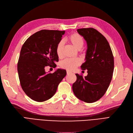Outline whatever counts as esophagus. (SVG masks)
<instances>
[{
	"label": "esophagus",
	"mask_w": 133,
	"mask_h": 133,
	"mask_svg": "<svg viewBox=\"0 0 133 133\" xmlns=\"http://www.w3.org/2000/svg\"><path fill=\"white\" fill-rule=\"evenodd\" d=\"M72 72H70V71H68V70H67L66 71V74H67V75H70V74H71Z\"/></svg>",
	"instance_id": "obj_1"
}]
</instances>
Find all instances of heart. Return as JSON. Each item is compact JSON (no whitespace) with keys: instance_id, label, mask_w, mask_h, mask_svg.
I'll use <instances>...</instances> for the list:
<instances>
[{"instance_id":"obj_1","label":"heart","mask_w":133,"mask_h":133,"mask_svg":"<svg viewBox=\"0 0 133 133\" xmlns=\"http://www.w3.org/2000/svg\"><path fill=\"white\" fill-rule=\"evenodd\" d=\"M69 42L77 50H80L84 45V40L82 37L77 33L71 34L68 38ZM63 42L61 41L56 47V54L58 57L61 58L63 56ZM81 61L78 58L75 59H65L61 63V66L68 70H72L80 65Z\"/></svg>"}]
</instances>
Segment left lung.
<instances>
[{
  "instance_id": "8db88e82",
  "label": "left lung",
  "mask_w": 133,
  "mask_h": 133,
  "mask_svg": "<svg viewBox=\"0 0 133 133\" xmlns=\"http://www.w3.org/2000/svg\"><path fill=\"white\" fill-rule=\"evenodd\" d=\"M87 42L85 62L81 69H87L88 75L83 77L76 74L77 79L72 84L75 96L83 102H97L107 92L112 78L114 59L108 40L93 28L77 30Z\"/></svg>"
}]
</instances>
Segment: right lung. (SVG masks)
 <instances>
[{"label": "right lung", "mask_w": 133, "mask_h": 133, "mask_svg": "<svg viewBox=\"0 0 133 133\" xmlns=\"http://www.w3.org/2000/svg\"><path fill=\"white\" fill-rule=\"evenodd\" d=\"M64 33L65 31L40 30L28 38L21 49L17 64L20 84L26 95L36 102H45L54 96L66 75L64 69H58L52 74L45 69L59 61L56 47Z\"/></svg>", "instance_id": "1"}]
</instances>
